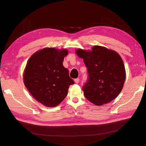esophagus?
<instances>
[{
    "instance_id": "obj_1",
    "label": "esophagus",
    "mask_w": 146,
    "mask_h": 146,
    "mask_svg": "<svg viewBox=\"0 0 146 146\" xmlns=\"http://www.w3.org/2000/svg\"><path fill=\"white\" fill-rule=\"evenodd\" d=\"M74 81H75V82H76V83H78L79 82H80V78H76V79H75V80H74Z\"/></svg>"
}]
</instances>
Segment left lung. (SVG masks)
I'll use <instances>...</instances> for the list:
<instances>
[{
	"instance_id": "left-lung-1",
	"label": "left lung",
	"mask_w": 146,
	"mask_h": 146,
	"mask_svg": "<svg viewBox=\"0 0 146 146\" xmlns=\"http://www.w3.org/2000/svg\"><path fill=\"white\" fill-rule=\"evenodd\" d=\"M87 68L88 78L82 89L84 96L96 105L109 103L122 90L125 69L117 53L107 48L95 46L91 51L76 50Z\"/></svg>"
}]
</instances>
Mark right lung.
<instances>
[{
    "instance_id": "obj_1",
    "label": "right lung",
    "mask_w": 146,
    "mask_h": 146,
    "mask_svg": "<svg viewBox=\"0 0 146 146\" xmlns=\"http://www.w3.org/2000/svg\"><path fill=\"white\" fill-rule=\"evenodd\" d=\"M66 49L44 48L30 56L24 72L25 87L39 102L48 107H56L68 94L74 83L69 70L63 65Z\"/></svg>"
}]
</instances>
